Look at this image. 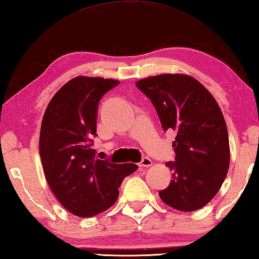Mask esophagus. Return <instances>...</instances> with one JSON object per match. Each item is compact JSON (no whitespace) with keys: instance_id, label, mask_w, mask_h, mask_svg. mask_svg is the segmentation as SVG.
Listing matches in <instances>:
<instances>
[{"instance_id":"34e87169","label":"esophagus","mask_w":259,"mask_h":259,"mask_svg":"<svg viewBox=\"0 0 259 259\" xmlns=\"http://www.w3.org/2000/svg\"><path fill=\"white\" fill-rule=\"evenodd\" d=\"M140 165L141 167H150V165H152V161H151V159H149L148 157H144L142 158V160H141Z\"/></svg>"}]
</instances>
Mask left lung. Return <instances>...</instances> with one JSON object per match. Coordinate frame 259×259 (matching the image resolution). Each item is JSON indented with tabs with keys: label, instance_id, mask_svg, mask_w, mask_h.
<instances>
[{
	"label": "left lung",
	"instance_id": "1",
	"mask_svg": "<svg viewBox=\"0 0 259 259\" xmlns=\"http://www.w3.org/2000/svg\"><path fill=\"white\" fill-rule=\"evenodd\" d=\"M152 102L164 132L176 131L169 186L159 196L184 212L202 208L215 196L230 163L229 136L213 96L194 77L161 74L136 82Z\"/></svg>",
	"mask_w": 259,
	"mask_h": 259
}]
</instances>
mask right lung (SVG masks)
<instances>
[{
	"label": "right lung",
	"instance_id": "1",
	"mask_svg": "<svg viewBox=\"0 0 259 259\" xmlns=\"http://www.w3.org/2000/svg\"><path fill=\"white\" fill-rule=\"evenodd\" d=\"M119 81L77 76L53 97L44 115L39 153L52 192L67 211L91 218L118 198V187L133 174L134 163L117 164L96 159L91 149L102 97Z\"/></svg>",
	"mask_w": 259,
	"mask_h": 259
}]
</instances>
